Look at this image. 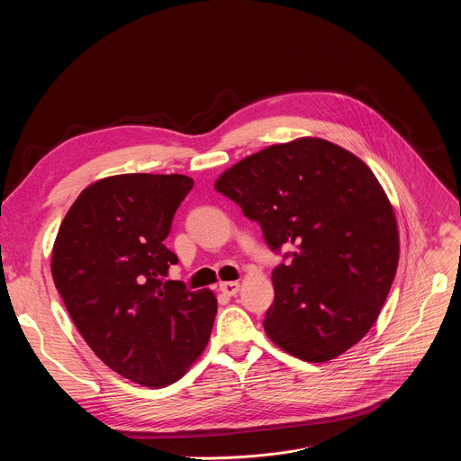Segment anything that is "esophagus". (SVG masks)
I'll use <instances>...</instances> for the list:
<instances>
[{
	"mask_svg": "<svg viewBox=\"0 0 461 461\" xmlns=\"http://www.w3.org/2000/svg\"><path fill=\"white\" fill-rule=\"evenodd\" d=\"M219 290L224 294V295H237V292L240 290V285L237 281H226V283H221Z\"/></svg>",
	"mask_w": 461,
	"mask_h": 461,
	"instance_id": "1",
	"label": "esophagus"
}]
</instances>
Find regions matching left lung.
<instances>
[{"instance_id": "left-lung-1", "label": "left lung", "mask_w": 461, "mask_h": 461, "mask_svg": "<svg viewBox=\"0 0 461 461\" xmlns=\"http://www.w3.org/2000/svg\"><path fill=\"white\" fill-rule=\"evenodd\" d=\"M215 189L258 222L274 251L295 248L272 272L267 336L310 363L359 343L400 260L396 215L370 167L332 142L304 137L242 158Z\"/></svg>"}]
</instances>
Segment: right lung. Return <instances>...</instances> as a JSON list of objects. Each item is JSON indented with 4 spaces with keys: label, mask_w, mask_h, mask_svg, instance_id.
I'll return each instance as SVG.
<instances>
[{
    "label": "right lung",
    "mask_w": 461,
    "mask_h": 461,
    "mask_svg": "<svg viewBox=\"0 0 461 461\" xmlns=\"http://www.w3.org/2000/svg\"><path fill=\"white\" fill-rule=\"evenodd\" d=\"M193 180L127 173L86 187L61 221L50 272L78 332L116 374L144 386L178 381L208 341L212 290L166 281L178 257L166 248Z\"/></svg>",
    "instance_id": "1"
}]
</instances>
